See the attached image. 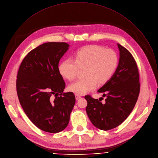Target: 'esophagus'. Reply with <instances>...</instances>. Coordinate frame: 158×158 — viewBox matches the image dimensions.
<instances>
[{"label":"esophagus","mask_w":158,"mask_h":158,"mask_svg":"<svg viewBox=\"0 0 158 158\" xmlns=\"http://www.w3.org/2000/svg\"><path fill=\"white\" fill-rule=\"evenodd\" d=\"M75 98H76V100H78L79 99H80L81 98V97L80 96V95H78V94H75Z\"/></svg>","instance_id":"obj_1"}]
</instances>
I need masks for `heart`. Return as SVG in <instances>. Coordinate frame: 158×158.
Here are the masks:
<instances>
[{
    "label": "heart",
    "instance_id": "obj_1",
    "mask_svg": "<svg viewBox=\"0 0 158 158\" xmlns=\"http://www.w3.org/2000/svg\"><path fill=\"white\" fill-rule=\"evenodd\" d=\"M118 65V56L113 49H106L99 45H88L78 52L73 60L68 58L59 65L60 75L72 81L77 75L78 69H85V78L69 86V89L77 94H85L97 88L98 83L108 82L114 73Z\"/></svg>",
    "mask_w": 158,
    "mask_h": 158
}]
</instances>
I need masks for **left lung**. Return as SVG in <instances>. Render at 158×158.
<instances>
[{
    "label": "left lung",
    "instance_id": "left-lung-1",
    "mask_svg": "<svg viewBox=\"0 0 158 158\" xmlns=\"http://www.w3.org/2000/svg\"><path fill=\"white\" fill-rule=\"evenodd\" d=\"M119 51L118 67L111 79L98 90L105 97L103 104L89 95L85 97L86 111L92 124L107 131L121 124L130 115L137 102L140 83L136 63L131 53L117 44Z\"/></svg>",
    "mask_w": 158,
    "mask_h": 158
}]
</instances>
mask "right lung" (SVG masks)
Here are the masks:
<instances>
[{"instance_id":"1","label":"right lung","mask_w":158,"mask_h":158,"mask_svg":"<svg viewBox=\"0 0 158 158\" xmlns=\"http://www.w3.org/2000/svg\"><path fill=\"white\" fill-rule=\"evenodd\" d=\"M69 47L65 42L37 47L23 58L17 73V92L24 112L37 127L51 133L66 128L75 103L72 92L63 93L65 83L58 70Z\"/></svg>"}]
</instances>
